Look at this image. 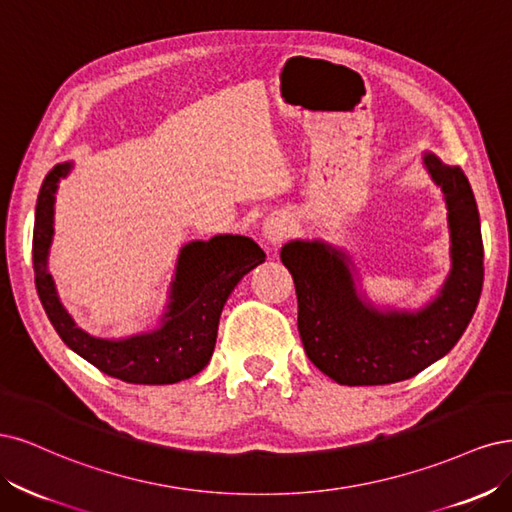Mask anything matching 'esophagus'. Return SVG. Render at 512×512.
<instances>
[{
    "label": "esophagus",
    "mask_w": 512,
    "mask_h": 512,
    "mask_svg": "<svg viewBox=\"0 0 512 512\" xmlns=\"http://www.w3.org/2000/svg\"><path fill=\"white\" fill-rule=\"evenodd\" d=\"M287 236V225L278 219H268L266 225H263V238H266L270 244H278Z\"/></svg>",
    "instance_id": "1"
}]
</instances>
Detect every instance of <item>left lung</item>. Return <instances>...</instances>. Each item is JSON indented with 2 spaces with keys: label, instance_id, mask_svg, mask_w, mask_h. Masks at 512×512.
Segmentation results:
<instances>
[{
  "label": "left lung",
  "instance_id": "8db88e82",
  "mask_svg": "<svg viewBox=\"0 0 512 512\" xmlns=\"http://www.w3.org/2000/svg\"><path fill=\"white\" fill-rule=\"evenodd\" d=\"M423 161L447 200L451 229V274L425 308L376 310L361 302L349 257L319 240H295L280 251L298 295L304 351L338 385H389L419 374L453 349L481 298V219L468 178L432 153Z\"/></svg>",
  "mask_w": 512,
  "mask_h": 512
}]
</instances>
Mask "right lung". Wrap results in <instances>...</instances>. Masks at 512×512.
Instances as JSON below:
<instances>
[{
  "mask_svg": "<svg viewBox=\"0 0 512 512\" xmlns=\"http://www.w3.org/2000/svg\"><path fill=\"white\" fill-rule=\"evenodd\" d=\"M61 163L44 178L34 223L36 289L48 319L61 340L97 370L134 385H172L202 372L217 344L221 310L240 278L266 259L244 236H214L189 242L178 255L168 312L155 332L125 340L93 338L74 325L61 306L53 278L46 270L53 240V204L59 178L70 172Z\"/></svg>",
  "mask_w": 512,
  "mask_h": 512,
  "instance_id": "1",
  "label": "right lung"
}]
</instances>
